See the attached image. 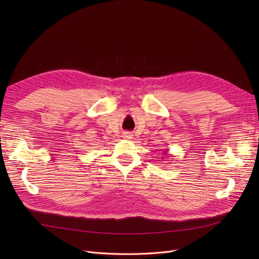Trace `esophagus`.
<instances>
[{"instance_id":"obj_1","label":"esophagus","mask_w":259,"mask_h":259,"mask_svg":"<svg viewBox=\"0 0 259 259\" xmlns=\"http://www.w3.org/2000/svg\"><path fill=\"white\" fill-rule=\"evenodd\" d=\"M124 138L130 139V138H132V135L130 134V133H124Z\"/></svg>"}]
</instances>
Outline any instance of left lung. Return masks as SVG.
Listing matches in <instances>:
<instances>
[{
  "label": "left lung",
  "mask_w": 259,
  "mask_h": 259,
  "mask_svg": "<svg viewBox=\"0 0 259 259\" xmlns=\"http://www.w3.org/2000/svg\"><path fill=\"white\" fill-rule=\"evenodd\" d=\"M168 152V150H163V154H166Z\"/></svg>",
  "instance_id": "1"
}]
</instances>
